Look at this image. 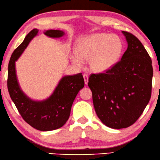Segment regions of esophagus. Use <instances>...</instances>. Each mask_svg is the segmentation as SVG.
Here are the masks:
<instances>
[{
    "mask_svg": "<svg viewBox=\"0 0 160 160\" xmlns=\"http://www.w3.org/2000/svg\"><path fill=\"white\" fill-rule=\"evenodd\" d=\"M83 78H84L85 85H87L88 82V75H86V74H85V75H83Z\"/></svg>",
    "mask_w": 160,
    "mask_h": 160,
    "instance_id": "1",
    "label": "esophagus"
}]
</instances>
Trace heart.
I'll return each mask as SVG.
<instances>
[{
	"mask_svg": "<svg viewBox=\"0 0 160 160\" xmlns=\"http://www.w3.org/2000/svg\"><path fill=\"white\" fill-rule=\"evenodd\" d=\"M123 43L118 35L97 32L79 38L76 42L75 53L71 60L78 66L82 60L89 59V67L95 72H103L113 67L120 60Z\"/></svg>",
	"mask_w": 160,
	"mask_h": 160,
	"instance_id": "obj_1",
	"label": "heart"
}]
</instances>
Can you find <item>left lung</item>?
Here are the masks:
<instances>
[{"mask_svg":"<svg viewBox=\"0 0 160 160\" xmlns=\"http://www.w3.org/2000/svg\"><path fill=\"white\" fill-rule=\"evenodd\" d=\"M128 48L121 60L105 73L92 74V91L98 118L107 127L121 129L139 118L152 95V59L140 40L122 31Z\"/></svg>","mask_w":160,"mask_h":160,"instance_id":"1","label":"left lung"}]
</instances>
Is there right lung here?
Returning a JSON list of instances; mask_svg holds the SVG:
<instances>
[{"label": "right lung", "instance_id": "add662e5", "mask_svg": "<svg viewBox=\"0 0 160 160\" xmlns=\"http://www.w3.org/2000/svg\"><path fill=\"white\" fill-rule=\"evenodd\" d=\"M38 33V29L31 30L13 51L8 63L7 85L11 98L24 121L35 129L49 131L62 127L68 120L72 105L78 92L84 87L85 82L82 73L64 76L53 93L42 101L31 99L24 93L17 80L16 62ZM44 34L52 38H58L65 33L62 30H48L45 31Z\"/></svg>", "mask_w": 160, "mask_h": 160}]
</instances>
